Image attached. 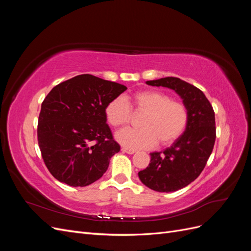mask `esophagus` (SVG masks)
Here are the masks:
<instances>
[{"label":"esophagus","instance_id":"esophagus-1","mask_svg":"<svg viewBox=\"0 0 251 251\" xmlns=\"http://www.w3.org/2000/svg\"><path fill=\"white\" fill-rule=\"evenodd\" d=\"M121 151H124V153H126V154H130V155H133L134 153H136L135 150H132V149H127V148H121Z\"/></svg>","mask_w":251,"mask_h":251}]
</instances>
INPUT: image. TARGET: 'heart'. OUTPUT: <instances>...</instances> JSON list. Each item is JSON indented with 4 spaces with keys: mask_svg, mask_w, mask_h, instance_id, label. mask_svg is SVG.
I'll return each instance as SVG.
<instances>
[{
    "mask_svg": "<svg viewBox=\"0 0 251 251\" xmlns=\"http://www.w3.org/2000/svg\"><path fill=\"white\" fill-rule=\"evenodd\" d=\"M131 107L144 113L138 121L140 127L124 128L115 135L116 140L128 149H149L156 143L168 146L183 134L188 124L186 104L157 90L135 93L130 102L124 96L113 98L104 109L108 123L114 127L126 125L131 118Z\"/></svg>",
    "mask_w": 251,
    "mask_h": 251,
    "instance_id": "b5f03b06",
    "label": "heart"
}]
</instances>
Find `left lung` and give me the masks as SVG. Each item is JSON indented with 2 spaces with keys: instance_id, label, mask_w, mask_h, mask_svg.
<instances>
[{
  "instance_id": "obj_1",
  "label": "left lung",
  "mask_w": 251,
  "mask_h": 251,
  "mask_svg": "<svg viewBox=\"0 0 251 251\" xmlns=\"http://www.w3.org/2000/svg\"><path fill=\"white\" fill-rule=\"evenodd\" d=\"M146 82L149 86L174 90L188 109L184 133L172 147L151 153L149 166L138 173L142 183L153 191L176 192L198 178L206 165L216 140L215 112L200 89L178 77Z\"/></svg>"
}]
</instances>
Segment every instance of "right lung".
Wrapping results in <instances>:
<instances>
[{"label":"right lung","instance_id":"add662e5","mask_svg":"<svg viewBox=\"0 0 251 251\" xmlns=\"http://www.w3.org/2000/svg\"><path fill=\"white\" fill-rule=\"evenodd\" d=\"M126 87L91 74L58 83L45 98L37 141L52 176L70 186H87L102 177L120 151L104 109Z\"/></svg>","mask_w":251,"mask_h":251}]
</instances>
